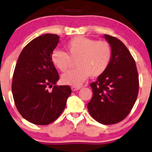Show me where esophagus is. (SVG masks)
<instances>
[{
    "instance_id": "obj_1",
    "label": "esophagus",
    "mask_w": 152,
    "mask_h": 152,
    "mask_svg": "<svg viewBox=\"0 0 152 152\" xmlns=\"http://www.w3.org/2000/svg\"><path fill=\"white\" fill-rule=\"evenodd\" d=\"M80 86H72V91H77L78 89H80Z\"/></svg>"
}]
</instances>
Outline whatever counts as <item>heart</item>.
I'll use <instances>...</instances> for the list:
<instances>
[{
    "mask_svg": "<svg viewBox=\"0 0 152 152\" xmlns=\"http://www.w3.org/2000/svg\"><path fill=\"white\" fill-rule=\"evenodd\" d=\"M66 53L53 50L52 63L60 72L69 70L72 61H75L76 69L62 75L64 84L80 86L87 79L98 77L103 75L110 64L112 48L105 41H96L83 37H77L69 40L65 45Z\"/></svg>",
    "mask_w": 152,
    "mask_h": 152,
    "instance_id": "heart-1",
    "label": "heart"
}]
</instances>
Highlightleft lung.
Instances as JSON below:
<instances>
[{
    "label": "left lung",
    "mask_w": 152,
    "mask_h": 152,
    "mask_svg": "<svg viewBox=\"0 0 152 152\" xmlns=\"http://www.w3.org/2000/svg\"><path fill=\"white\" fill-rule=\"evenodd\" d=\"M112 48V59L106 72L90 84L92 99L88 111L103 125L121 122L132 110L139 91V76L135 61L119 39L104 34Z\"/></svg>",
    "instance_id": "obj_1"
}]
</instances>
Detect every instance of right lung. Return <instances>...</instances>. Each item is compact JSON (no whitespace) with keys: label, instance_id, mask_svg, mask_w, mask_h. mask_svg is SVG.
<instances>
[{"label":"right lung","instance_id":"obj_1","mask_svg":"<svg viewBox=\"0 0 152 152\" xmlns=\"http://www.w3.org/2000/svg\"><path fill=\"white\" fill-rule=\"evenodd\" d=\"M59 40L56 34L37 37L24 48L15 65L12 83L14 102L23 118L35 125L55 121L72 93L69 86L55 85L60 77L50 57ZM53 86L52 91L47 90Z\"/></svg>","mask_w":152,"mask_h":152}]
</instances>
